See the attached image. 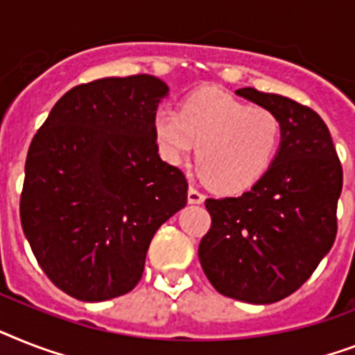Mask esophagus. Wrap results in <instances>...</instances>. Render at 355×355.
<instances>
[{
  "instance_id": "esophagus-1",
  "label": "esophagus",
  "mask_w": 355,
  "mask_h": 355,
  "mask_svg": "<svg viewBox=\"0 0 355 355\" xmlns=\"http://www.w3.org/2000/svg\"><path fill=\"white\" fill-rule=\"evenodd\" d=\"M204 193H200L197 187H189L187 189V202L189 204H202L204 202Z\"/></svg>"
}]
</instances>
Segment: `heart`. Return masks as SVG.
I'll list each match as a JSON object with an SVG mask.
<instances>
[{
    "label": "heart",
    "instance_id": "1",
    "mask_svg": "<svg viewBox=\"0 0 355 355\" xmlns=\"http://www.w3.org/2000/svg\"><path fill=\"white\" fill-rule=\"evenodd\" d=\"M153 135L160 157L180 166L198 146L197 166L207 184L223 191L252 186L270 168L279 138L277 114L248 105L223 89H200L180 112L158 111Z\"/></svg>",
    "mask_w": 355,
    "mask_h": 355
}]
</instances>
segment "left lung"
Wrapping results in <instances>:
<instances>
[{
	"mask_svg": "<svg viewBox=\"0 0 355 355\" xmlns=\"http://www.w3.org/2000/svg\"><path fill=\"white\" fill-rule=\"evenodd\" d=\"M235 94L277 114L281 142L250 191L207 198L211 227L200 241L198 259L218 293L270 304L301 288L330 252L343 169L318 112L252 87Z\"/></svg>",
	"mask_w": 355,
	"mask_h": 355,
	"instance_id": "left-lung-1",
	"label": "left lung"
}]
</instances>
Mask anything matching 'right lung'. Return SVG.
I'll return each instance as SVG.
<instances>
[{
  "label": "right lung",
  "mask_w": 355,
  "mask_h": 355,
  "mask_svg": "<svg viewBox=\"0 0 355 355\" xmlns=\"http://www.w3.org/2000/svg\"><path fill=\"white\" fill-rule=\"evenodd\" d=\"M157 76L102 78L63 94L25 162L19 217L34 257L62 292L100 302L131 292L153 235L187 202L180 169L158 155Z\"/></svg>",
  "instance_id": "add662e5"
}]
</instances>
